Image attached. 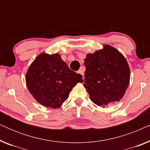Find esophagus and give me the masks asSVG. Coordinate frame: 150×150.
I'll return each mask as SVG.
<instances>
[{"mask_svg": "<svg viewBox=\"0 0 150 150\" xmlns=\"http://www.w3.org/2000/svg\"><path fill=\"white\" fill-rule=\"evenodd\" d=\"M78 74H80L81 75H82L83 76V75H84V74H83V69H79V71H78V72H77Z\"/></svg>", "mask_w": 150, "mask_h": 150, "instance_id": "esophagus-1", "label": "esophagus"}]
</instances>
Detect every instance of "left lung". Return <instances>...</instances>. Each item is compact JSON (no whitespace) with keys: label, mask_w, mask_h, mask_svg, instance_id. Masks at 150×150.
<instances>
[{"label":"left lung","mask_w":150,"mask_h":150,"mask_svg":"<svg viewBox=\"0 0 150 150\" xmlns=\"http://www.w3.org/2000/svg\"><path fill=\"white\" fill-rule=\"evenodd\" d=\"M86 57L84 86L91 101L103 107L120 101L130 77L124 55L113 47L104 45L103 49Z\"/></svg>","instance_id":"left-lung-1"}]
</instances>
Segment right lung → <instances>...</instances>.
Instances as JSON below:
<instances>
[{
	"label": "right lung",
	"instance_id": "right-lung-1",
	"mask_svg": "<svg viewBox=\"0 0 150 150\" xmlns=\"http://www.w3.org/2000/svg\"><path fill=\"white\" fill-rule=\"evenodd\" d=\"M82 75L69 68L59 54H39L26 74V83L35 99L46 107L59 108Z\"/></svg>",
	"mask_w": 150,
	"mask_h": 150
}]
</instances>
